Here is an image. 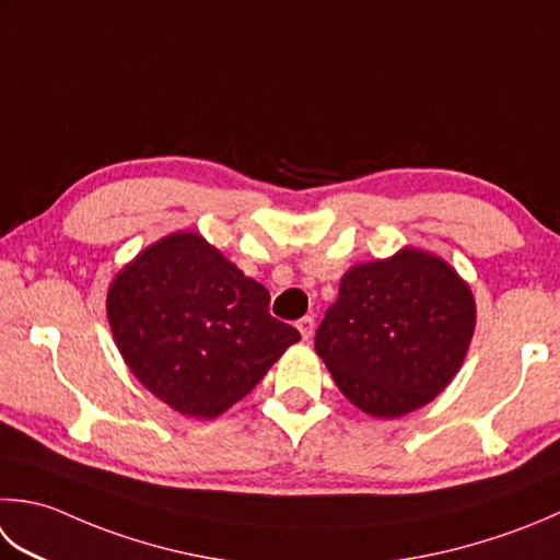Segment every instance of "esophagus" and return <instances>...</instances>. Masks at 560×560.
<instances>
[{
	"label": "esophagus",
	"mask_w": 560,
	"mask_h": 560,
	"mask_svg": "<svg viewBox=\"0 0 560 560\" xmlns=\"http://www.w3.org/2000/svg\"><path fill=\"white\" fill-rule=\"evenodd\" d=\"M295 327H299V332H301V337H303V339H311V337H313L315 320H313L311 315H305V317H301L299 325H295Z\"/></svg>",
	"instance_id": "esophagus-1"
}]
</instances>
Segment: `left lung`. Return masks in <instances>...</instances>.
I'll use <instances>...</instances> for the list:
<instances>
[{"mask_svg": "<svg viewBox=\"0 0 560 560\" xmlns=\"http://www.w3.org/2000/svg\"><path fill=\"white\" fill-rule=\"evenodd\" d=\"M476 330V299L446 259L420 247L364 261L339 279L315 352L361 412L402 418L454 381Z\"/></svg>", "mask_w": 560, "mask_h": 560, "instance_id": "left-lung-1", "label": "left lung"}]
</instances>
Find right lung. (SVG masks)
<instances>
[{
    "label": "right lung",
    "instance_id": "add662e5",
    "mask_svg": "<svg viewBox=\"0 0 560 560\" xmlns=\"http://www.w3.org/2000/svg\"><path fill=\"white\" fill-rule=\"evenodd\" d=\"M106 315L130 374L196 420L233 408L301 339L269 315L259 281L189 230L160 237L116 273Z\"/></svg>",
    "mask_w": 560,
    "mask_h": 560
}]
</instances>
